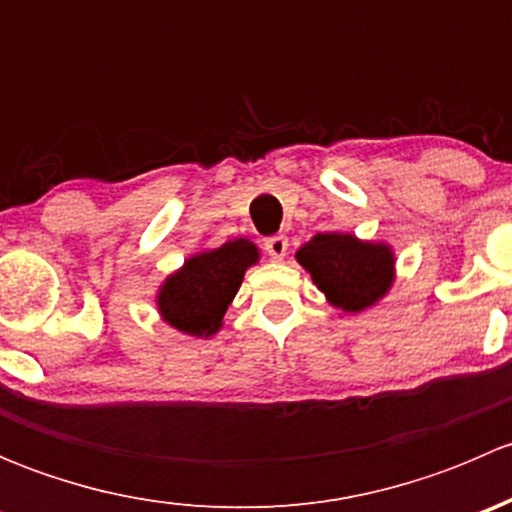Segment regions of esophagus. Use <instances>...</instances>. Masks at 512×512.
<instances>
[{"label":"esophagus","instance_id":"1","mask_svg":"<svg viewBox=\"0 0 512 512\" xmlns=\"http://www.w3.org/2000/svg\"><path fill=\"white\" fill-rule=\"evenodd\" d=\"M265 250H267V255L272 257V260H282V257H285L287 250H289L287 237L285 235L267 237V240H265Z\"/></svg>","mask_w":512,"mask_h":512}]
</instances>
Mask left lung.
Here are the masks:
<instances>
[{
  "label": "left lung",
  "instance_id": "left-lung-1",
  "mask_svg": "<svg viewBox=\"0 0 512 512\" xmlns=\"http://www.w3.org/2000/svg\"><path fill=\"white\" fill-rule=\"evenodd\" d=\"M297 262L314 285L344 312H364L394 282V252L381 242H361L344 232H319L297 250Z\"/></svg>",
  "mask_w": 512,
  "mask_h": 512
}]
</instances>
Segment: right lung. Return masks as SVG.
<instances>
[{
  "mask_svg": "<svg viewBox=\"0 0 512 512\" xmlns=\"http://www.w3.org/2000/svg\"><path fill=\"white\" fill-rule=\"evenodd\" d=\"M260 252L250 240L225 242L218 250L190 257L158 292L160 317L190 337H213L223 327L227 304Z\"/></svg>",
  "mask_w": 512,
  "mask_h": 512,
  "instance_id": "obj_1",
  "label": "right lung"
}]
</instances>
